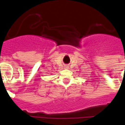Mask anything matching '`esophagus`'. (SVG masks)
Masks as SVG:
<instances>
[{"label":"esophagus","mask_w":125,"mask_h":125,"mask_svg":"<svg viewBox=\"0 0 125 125\" xmlns=\"http://www.w3.org/2000/svg\"><path fill=\"white\" fill-rule=\"evenodd\" d=\"M65 68H69V67L68 66H65Z\"/></svg>","instance_id":"obj_1"}]
</instances>
